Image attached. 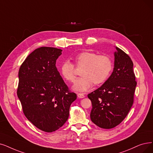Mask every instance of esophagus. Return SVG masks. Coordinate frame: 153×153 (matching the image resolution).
Returning <instances> with one entry per match:
<instances>
[{
    "label": "esophagus",
    "instance_id": "1",
    "mask_svg": "<svg viewBox=\"0 0 153 153\" xmlns=\"http://www.w3.org/2000/svg\"><path fill=\"white\" fill-rule=\"evenodd\" d=\"M77 96L78 98H80V99H83V98H85V97L83 94H78Z\"/></svg>",
    "mask_w": 153,
    "mask_h": 153
}]
</instances>
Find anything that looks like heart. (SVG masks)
Listing matches in <instances>:
<instances>
[{
    "instance_id": "b5f03b06",
    "label": "heart",
    "mask_w": 153,
    "mask_h": 153,
    "mask_svg": "<svg viewBox=\"0 0 153 153\" xmlns=\"http://www.w3.org/2000/svg\"><path fill=\"white\" fill-rule=\"evenodd\" d=\"M78 66H83L80 78L77 79L73 89L84 91L96 85L104 82L112 69L111 59L106 56L98 55L94 52L83 51L75 56ZM59 71L65 80L73 82L75 79V66L70 60L63 61L59 66Z\"/></svg>"
}]
</instances>
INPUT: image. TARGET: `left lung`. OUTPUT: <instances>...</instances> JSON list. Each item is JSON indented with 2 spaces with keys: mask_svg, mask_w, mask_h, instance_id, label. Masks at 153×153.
Here are the masks:
<instances>
[{
  "mask_svg": "<svg viewBox=\"0 0 153 153\" xmlns=\"http://www.w3.org/2000/svg\"><path fill=\"white\" fill-rule=\"evenodd\" d=\"M115 47L111 75L100 88L88 95L92 104L91 120L103 129H112L126 118L133 104L137 85L131 58Z\"/></svg>",
  "mask_w": 153,
  "mask_h": 153,
  "instance_id": "obj_1",
  "label": "left lung"
}]
</instances>
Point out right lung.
<instances>
[{
    "instance_id": "add662e5",
    "label": "right lung",
    "mask_w": 153,
    "mask_h": 153,
    "mask_svg": "<svg viewBox=\"0 0 153 153\" xmlns=\"http://www.w3.org/2000/svg\"><path fill=\"white\" fill-rule=\"evenodd\" d=\"M61 49L41 47L24 60L19 71L17 97L26 118L40 130L52 132L68 120L76 99L56 66Z\"/></svg>"
}]
</instances>
